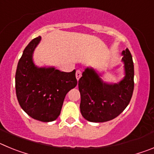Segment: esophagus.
Returning <instances> with one entry per match:
<instances>
[{
  "label": "esophagus",
  "instance_id": "esophagus-1",
  "mask_svg": "<svg viewBox=\"0 0 154 154\" xmlns=\"http://www.w3.org/2000/svg\"><path fill=\"white\" fill-rule=\"evenodd\" d=\"M75 76H76V79H77V80L79 79L80 77H81V76H82V72H81V70H79V69H78V70L76 71Z\"/></svg>",
  "mask_w": 154,
  "mask_h": 154
}]
</instances>
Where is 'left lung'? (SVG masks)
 <instances>
[{
	"label": "left lung",
	"instance_id": "obj_1",
	"mask_svg": "<svg viewBox=\"0 0 154 154\" xmlns=\"http://www.w3.org/2000/svg\"><path fill=\"white\" fill-rule=\"evenodd\" d=\"M125 76L118 83L104 82L92 68H87L79 80L80 111L86 120L103 123L114 119L126 108L134 89V66L130 51H123Z\"/></svg>",
	"mask_w": 154,
	"mask_h": 154
}]
</instances>
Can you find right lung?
Listing matches in <instances>:
<instances>
[{
    "mask_svg": "<svg viewBox=\"0 0 154 154\" xmlns=\"http://www.w3.org/2000/svg\"><path fill=\"white\" fill-rule=\"evenodd\" d=\"M35 38L24 48L17 64L15 88L18 103L31 118L51 122L60 115L66 94L77 85L75 70L65 72L54 67H38L33 52L41 41Z\"/></svg>",
    "mask_w": 154,
    "mask_h": 154,
    "instance_id": "add662e5",
    "label": "right lung"
}]
</instances>
